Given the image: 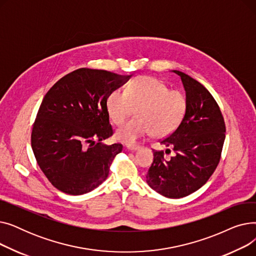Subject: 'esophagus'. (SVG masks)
I'll list each match as a JSON object with an SVG mask.
<instances>
[{
  "mask_svg": "<svg viewBox=\"0 0 256 256\" xmlns=\"http://www.w3.org/2000/svg\"><path fill=\"white\" fill-rule=\"evenodd\" d=\"M126 148L128 150H132V152H136V150H140V146H137V145H128Z\"/></svg>",
  "mask_w": 256,
  "mask_h": 256,
  "instance_id": "obj_1",
  "label": "esophagus"
}]
</instances>
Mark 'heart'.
I'll return each instance as SVG.
<instances>
[{
	"mask_svg": "<svg viewBox=\"0 0 256 256\" xmlns=\"http://www.w3.org/2000/svg\"><path fill=\"white\" fill-rule=\"evenodd\" d=\"M106 106L116 126L122 124L136 109L137 116L115 134L118 141L136 144L152 132L163 137L176 130L184 116L186 98L180 90L169 89L160 80L143 76L132 80L126 92L113 90Z\"/></svg>",
	"mask_w": 256,
	"mask_h": 256,
	"instance_id": "b5f03b06",
	"label": "heart"
}]
</instances>
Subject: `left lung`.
Here are the masks:
<instances>
[{"label": "left lung", "mask_w": 256, "mask_h": 256, "mask_svg": "<svg viewBox=\"0 0 256 256\" xmlns=\"http://www.w3.org/2000/svg\"><path fill=\"white\" fill-rule=\"evenodd\" d=\"M186 91V110L180 126L160 143L174 152H154L146 174L148 186L168 198H182L200 189L216 170L225 140V124L220 108L208 90L180 70ZM170 150H166V154Z\"/></svg>", "instance_id": "obj_1"}]
</instances>
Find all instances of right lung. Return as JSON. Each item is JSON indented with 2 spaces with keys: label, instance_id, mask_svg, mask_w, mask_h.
Wrapping results in <instances>:
<instances>
[{
  "label": "right lung",
  "instance_id": "right-lung-1",
  "mask_svg": "<svg viewBox=\"0 0 256 256\" xmlns=\"http://www.w3.org/2000/svg\"><path fill=\"white\" fill-rule=\"evenodd\" d=\"M132 76L78 68L46 94L33 124L31 144L37 164L59 191L82 195L109 176L122 145H106L113 135L106 100Z\"/></svg>",
  "mask_w": 256,
  "mask_h": 256
}]
</instances>
